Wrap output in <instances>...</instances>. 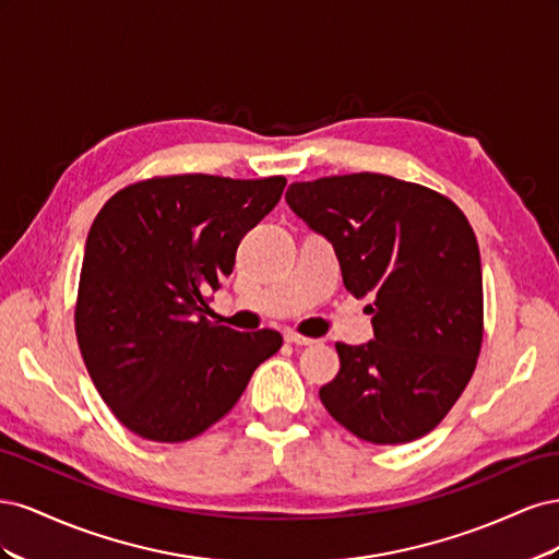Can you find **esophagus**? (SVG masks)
Instances as JSON below:
<instances>
[{
    "label": "esophagus",
    "mask_w": 559,
    "mask_h": 559,
    "mask_svg": "<svg viewBox=\"0 0 559 559\" xmlns=\"http://www.w3.org/2000/svg\"><path fill=\"white\" fill-rule=\"evenodd\" d=\"M284 341H286V343H292V345H298V347H306V345H312V343H314L312 337H308V335H300V333H294V331L284 333Z\"/></svg>",
    "instance_id": "1"
}]
</instances>
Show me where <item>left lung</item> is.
Segmentation results:
<instances>
[{"label":"left lung","mask_w":559,"mask_h":559,"mask_svg":"<svg viewBox=\"0 0 559 559\" xmlns=\"http://www.w3.org/2000/svg\"><path fill=\"white\" fill-rule=\"evenodd\" d=\"M286 202L333 245L345 289L370 296L376 341L337 343L341 370L319 389L335 421L378 445L441 425L483 345L476 233L427 186L376 173L296 181Z\"/></svg>","instance_id":"left-lung-1"}]
</instances>
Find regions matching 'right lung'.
<instances>
[{"label":"right lung","instance_id":"1","mask_svg":"<svg viewBox=\"0 0 559 559\" xmlns=\"http://www.w3.org/2000/svg\"><path fill=\"white\" fill-rule=\"evenodd\" d=\"M284 177H154L111 195L88 230L74 310L99 396L146 441L181 443L222 419L277 331L240 333L205 317L240 240L273 210Z\"/></svg>","mask_w":559,"mask_h":559}]
</instances>
